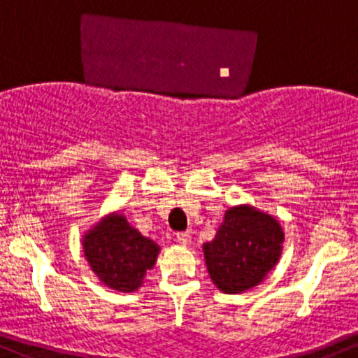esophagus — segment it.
Returning <instances> with one entry per match:
<instances>
[{
	"instance_id": "1",
	"label": "esophagus",
	"mask_w": 358,
	"mask_h": 358,
	"mask_svg": "<svg viewBox=\"0 0 358 358\" xmlns=\"http://www.w3.org/2000/svg\"><path fill=\"white\" fill-rule=\"evenodd\" d=\"M176 241L180 243V245H190V241H192V236H190V232L189 231H185V232H178V234H176Z\"/></svg>"
}]
</instances>
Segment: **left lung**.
Masks as SVG:
<instances>
[{
	"mask_svg": "<svg viewBox=\"0 0 358 358\" xmlns=\"http://www.w3.org/2000/svg\"><path fill=\"white\" fill-rule=\"evenodd\" d=\"M282 243V225L271 215L252 206L231 208L213 241L203 246L208 273L222 292H245L276 266Z\"/></svg>",
	"mask_w": 358,
	"mask_h": 358,
	"instance_id": "obj_1",
	"label": "left lung"
}]
</instances>
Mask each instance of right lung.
Returning <instances> with one entry per match:
<instances>
[{
  "label": "right lung",
  "mask_w": 358,
  "mask_h": 358,
  "mask_svg": "<svg viewBox=\"0 0 358 358\" xmlns=\"http://www.w3.org/2000/svg\"><path fill=\"white\" fill-rule=\"evenodd\" d=\"M83 252L105 285L133 292L157 260L159 246L145 238L124 215H110L83 238Z\"/></svg>",
  "instance_id": "1"
}]
</instances>
